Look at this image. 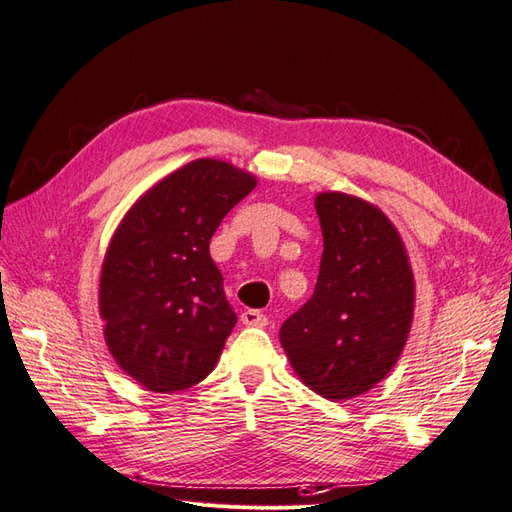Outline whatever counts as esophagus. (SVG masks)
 <instances>
[{
  "mask_svg": "<svg viewBox=\"0 0 512 512\" xmlns=\"http://www.w3.org/2000/svg\"><path fill=\"white\" fill-rule=\"evenodd\" d=\"M241 321L245 323V326H256V328H265L269 323L267 315L260 313V310H243Z\"/></svg>",
  "mask_w": 512,
  "mask_h": 512,
  "instance_id": "esophagus-1",
  "label": "esophagus"
}]
</instances>
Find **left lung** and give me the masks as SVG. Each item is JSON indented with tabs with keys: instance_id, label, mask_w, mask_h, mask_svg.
Here are the masks:
<instances>
[{
	"instance_id": "obj_1",
	"label": "left lung",
	"mask_w": 512,
	"mask_h": 512,
	"mask_svg": "<svg viewBox=\"0 0 512 512\" xmlns=\"http://www.w3.org/2000/svg\"><path fill=\"white\" fill-rule=\"evenodd\" d=\"M323 234L315 293L282 323L280 343L310 391L352 400L386 378L408 339L415 278L400 232L365 199L315 197Z\"/></svg>"
}]
</instances>
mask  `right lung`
<instances>
[{
    "label": "right lung",
    "instance_id": "right-lung-1",
    "mask_svg": "<svg viewBox=\"0 0 512 512\" xmlns=\"http://www.w3.org/2000/svg\"><path fill=\"white\" fill-rule=\"evenodd\" d=\"M254 186L230 162L193 160L141 195L112 234L99 315L112 358L147 391H184L215 369L236 315L208 247Z\"/></svg>",
    "mask_w": 512,
    "mask_h": 512
}]
</instances>
